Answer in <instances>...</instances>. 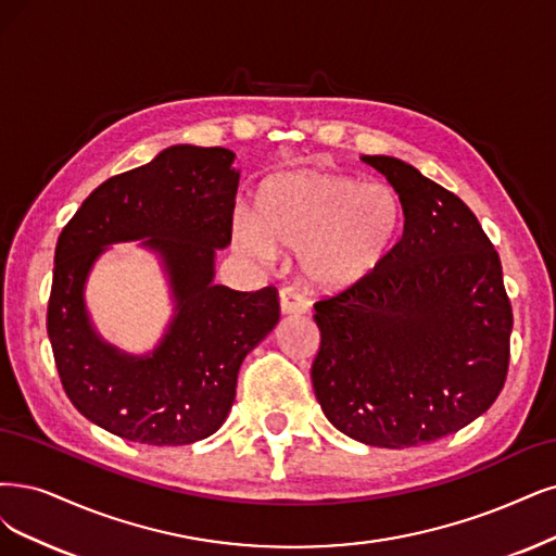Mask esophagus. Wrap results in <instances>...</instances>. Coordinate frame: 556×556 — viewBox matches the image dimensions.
I'll return each instance as SVG.
<instances>
[{
    "label": "esophagus",
    "instance_id": "1",
    "mask_svg": "<svg viewBox=\"0 0 556 556\" xmlns=\"http://www.w3.org/2000/svg\"><path fill=\"white\" fill-rule=\"evenodd\" d=\"M279 309L283 316H298L306 312L304 298L293 289H281L279 291Z\"/></svg>",
    "mask_w": 556,
    "mask_h": 556
}]
</instances>
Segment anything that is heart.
Here are the masks:
<instances>
[{"label":"heart","instance_id":"heart-1","mask_svg":"<svg viewBox=\"0 0 556 556\" xmlns=\"http://www.w3.org/2000/svg\"><path fill=\"white\" fill-rule=\"evenodd\" d=\"M401 229L403 201L392 185L306 169L267 180L254 219H236L233 242L254 258L300 252L306 283L348 291L380 270Z\"/></svg>","mask_w":556,"mask_h":556}]
</instances>
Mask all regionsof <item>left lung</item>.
Segmentation results:
<instances>
[{
	"label": "left lung",
	"instance_id": "left-lung-1",
	"mask_svg": "<svg viewBox=\"0 0 556 556\" xmlns=\"http://www.w3.org/2000/svg\"><path fill=\"white\" fill-rule=\"evenodd\" d=\"M364 160L399 192L403 236L371 279L314 304L312 382L348 438L419 446L458 433L495 403L513 309L500 254L465 201L403 160Z\"/></svg>",
	"mask_w": 556,
	"mask_h": 556
}]
</instances>
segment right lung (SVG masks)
I'll return each mask as SVG.
<instances>
[{
	"mask_svg": "<svg viewBox=\"0 0 556 556\" xmlns=\"http://www.w3.org/2000/svg\"><path fill=\"white\" fill-rule=\"evenodd\" d=\"M229 149L172 147L108 178L59 233L48 337L71 403L110 433L153 446L213 435L236 399L244 355L279 320L275 286L213 283L215 250L231 242L240 174ZM149 237L168 263L179 312L153 358H128L90 330L80 289L101 247Z\"/></svg>",
	"mask_w": 556,
	"mask_h": 556,
	"instance_id": "right-lung-1",
	"label": "right lung"
}]
</instances>
